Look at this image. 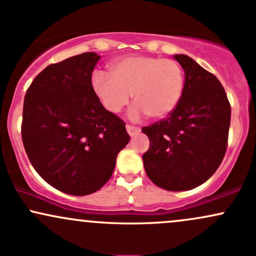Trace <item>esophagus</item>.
<instances>
[{"mask_svg": "<svg viewBox=\"0 0 256 256\" xmlns=\"http://www.w3.org/2000/svg\"><path fill=\"white\" fill-rule=\"evenodd\" d=\"M126 130H128V132L130 136H134V134H138L140 131H141V128H137V126H134V125H130V124H128V125H126Z\"/></svg>", "mask_w": 256, "mask_h": 256, "instance_id": "34e87169", "label": "esophagus"}]
</instances>
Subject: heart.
Segmentation results:
<instances>
[{"label":"heart","mask_w":256,"mask_h":256,"mask_svg":"<svg viewBox=\"0 0 256 256\" xmlns=\"http://www.w3.org/2000/svg\"><path fill=\"white\" fill-rule=\"evenodd\" d=\"M112 76L94 72V94L108 112L118 114L128 106L134 94V119L147 114L162 119L175 110L184 88L181 66L172 60L134 54L115 60L109 66Z\"/></svg>","instance_id":"obj_1"}]
</instances>
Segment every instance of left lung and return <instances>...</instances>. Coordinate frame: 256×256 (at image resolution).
Listing matches in <instances>:
<instances>
[{
  "instance_id": "1",
  "label": "left lung",
  "mask_w": 256,
  "mask_h": 256,
  "mask_svg": "<svg viewBox=\"0 0 256 256\" xmlns=\"http://www.w3.org/2000/svg\"><path fill=\"white\" fill-rule=\"evenodd\" d=\"M184 70L181 100L165 119L142 128L150 138L146 172L166 190L204 184L220 166L228 142L231 104L214 74L186 54H175Z\"/></svg>"
}]
</instances>
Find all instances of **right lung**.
<instances>
[{
	"mask_svg": "<svg viewBox=\"0 0 256 256\" xmlns=\"http://www.w3.org/2000/svg\"><path fill=\"white\" fill-rule=\"evenodd\" d=\"M94 52L50 64L26 90L22 140L34 169L64 193L86 196L113 174L130 141L125 122L100 104L91 86Z\"/></svg>",
	"mask_w": 256,
	"mask_h": 256,
	"instance_id": "1",
	"label": "right lung"
}]
</instances>
